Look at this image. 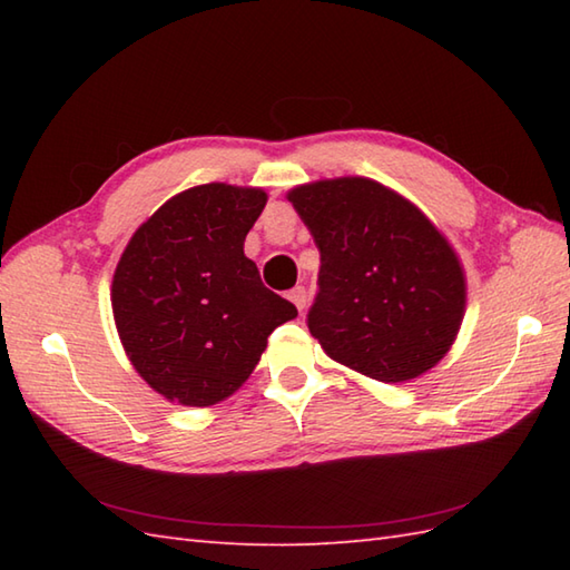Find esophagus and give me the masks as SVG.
Listing matches in <instances>:
<instances>
[{"instance_id":"obj_1","label":"esophagus","mask_w":570,"mask_h":570,"mask_svg":"<svg viewBox=\"0 0 570 570\" xmlns=\"http://www.w3.org/2000/svg\"><path fill=\"white\" fill-rule=\"evenodd\" d=\"M286 296H288V301H292V304H294L298 311H304V306H306V288H304V286H294L292 292H288Z\"/></svg>"}]
</instances>
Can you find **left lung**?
Wrapping results in <instances>:
<instances>
[{"label": "left lung", "mask_w": 570, "mask_h": 570, "mask_svg": "<svg viewBox=\"0 0 570 570\" xmlns=\"http://www.w3.org/2000/svg\"><path fill=\"white\" fill-rule=\"evenodd\" d=\"M286 198L321 249L308 331L325 355L390 384L439 365L468 298L463 264L441 229L362 176L313 180Z\"/></svg>", "instance_id": "obj_1"}]
</instances>
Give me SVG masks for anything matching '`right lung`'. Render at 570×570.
<instances>
[{"label": "right lung", "mask_w": 570, "mask_h": 570, "mask_svg": "<svg viewBox=\"0 0 570 570\" xmlns=\"http://www.w3.org/2000/svg\"><path fill=\"white\" fill-rule=\"evenodd\" d=\"M264 205L262 188L180 190L137 227L117 262L110 296L119 341L168 402L213 406L235 394L266 337L298 316L245 257Z\"/></svg>", "instance_id": "add662e5"}]
</instances>
